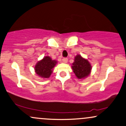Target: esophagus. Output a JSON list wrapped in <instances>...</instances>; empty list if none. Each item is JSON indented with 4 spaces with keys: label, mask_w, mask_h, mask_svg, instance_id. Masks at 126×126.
<instances>
[{
    "label": "esophagus",
    "mask_w": 126,
    "mask_h": 126,
    "mask_svg": "<svg viewBox=\"0 0 126 126\" xmlns=\"http://www.w3.org/2000/svg\"><path fill=\"white\" fill-rule=\"evenodd\" d=\"M62 61H63V63H67V62H68V59H67V58H66V57H64V58H63V59H62Z\"/></svg>",
    "instance_id": "obj_1"
}]
</instances>
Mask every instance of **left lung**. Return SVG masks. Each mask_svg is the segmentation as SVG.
I'll return each instance as SVG.
<instances>
[{"label": "left lung", "instance_id": "obj_1", "mask_svg": "<svg viewBox=\"0 0 126 126\" xmlns=\"http://www.w3.org/2000/svg\"><path fill=\"white\" fill-rule=\"evenodd\" d=\"M72 68L76 76L79 79H82L90 75L92 66L87 59L83 58L80 54H78L72 63Z\"/></svg>", "mask_w": 126, "mask_h": 126}]
</instances>
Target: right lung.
Masks as SVG:
<instances>
[{"label":"right lung","mask_w":126,"mask_h":126,"mask_svg":"<svg viewBox=\"0 0 126 126\" xmlns=\"http://www.w3.org/2000/svg\"><path fill=\"white\" fill-rule=\"evenodd\" d=\"M57 64V61L52 60L50 57L45 56L36 63L34 71L39 76L42 78H48L53 72V69Z\"/></svg>","instance_id":"add662e5"}]
</instances>
